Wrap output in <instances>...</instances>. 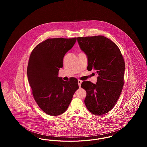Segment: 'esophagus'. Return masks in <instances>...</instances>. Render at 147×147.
I'll return each mask as SVG.
<instances>
[{
    "mask_svg": "<svg viewBox=\"0 0 147 147\" xmlns=\"http://www.w3.org/2000/svg\"><path fill=\"white\" fill-rule=\"evenodd\" d=\"M78 85H79V87L80 88L81 87V84H82V81L80 80H78Z\"/></svg>",
    "mask_w": 147,
    "mask_h": 147,
    "instance_id": "esophagus-1",
    "label": "esophagus"
}]
</instances>
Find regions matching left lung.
I'll return each mask as SVG.
<instances>
[{
  "instance_id": "left-lung-1",
  "label": "left lung",
  "mask_w": 147,
  "mask_h": 147,
  "mask_svg": "<svg viewBox=\"0 0 147 147\" xmlns=\"http://www.w3.org/2000/svg\"><path fill=\"white\" fill-rule=\"evenodd\" d=\"M79 47L88 58L87 69L95 70L97 82L84 81V102L91 113L103 115L116 105L124 84L125 63L118 46L103 36L78 37Z\"/></svg>"
}]
</instances>
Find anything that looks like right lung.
Segmentation results:
<instances>
[{
  "mask_svg": "<svg viewBox=\"0 0 147 147\" xmlns=\"http://www.w3.org/2000/svg\"><path fill=\"white\" fill-rule=\"evenodd\" d=\"M76 41V37L49 38L37 45L30 56L27 74L33 96L40 108L50 116L65 112L79 88L76 78L66 82L58 76L64 56Z\"/></svg>",
  "mask_w": 147,
  "mask_h": 147,
  "instance_id": "add662e5",
  "label": "right lung"
}]
</instances>
